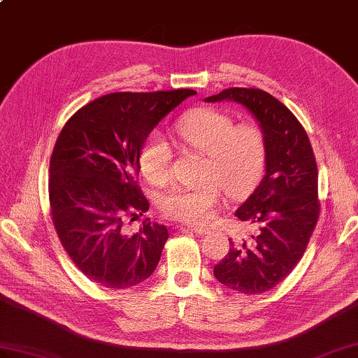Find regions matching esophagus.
<instances>
[{
    "mask_svg": "<svg viewBox=\"0 0 358 358\" xmlns=\"http://www.w3.org/2000/svg\"><path fill=\"white\" fill-rule=\"evenodd\" d=\"M191 231H193V232H196L197 235H206L209 231L208 229H205V228H199V226H191V228H189Z\"/></svg>",
    "mask_w": 358,
    "mask_h": 358,
    "instance_id": "esophagus-1",
    "label": "esophagus"
}]
</instances>
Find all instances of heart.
<instances>
[{
    "label": "heart",
    "instance_id": "obj_1",
    "mask_svg": "<svg viewBox=\"0 0 358 358\" xmlns=\"http://www.w3.org/2000/svg\"><path fill=\"white\" fill-rule=\"evenodd\" d=\"M184 143L208 155L205 178L194 187H176L161 197V211L171 220L205 226L222 200V191L232 197L248 194L255 187L266 162V139L255 124L235 126L226 112L202 108L189 112L176 126ZM171 147L159 132L145 139L139 152V167L147 180L165 184L171 176Z\"/></svg>",
    "mask_w": 358,
    "mask_h": 358
}]
</instances>
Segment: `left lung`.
<instances>
[{
	"label": "left lung",
	"mask_w": 358,
	"mask_h": 358,
	"mask_svg": "<svg viewBox=\"0 0 358 358\" xmlns=\"http://www.w3.org/2000/svg\"><path fill=\"white\" fill-rule=\"evenodd\" d=\"M235 101L258 121L266 139V173L235 211L258 234L235 245L219 264L215 280L231 290L258 294L273 289L299 263L319 219L317 165L310 139L289 108L268 92L229 88L205 101Z\"/></svg>",
	"instance_id": "left-lung-1"
}]
</instances>
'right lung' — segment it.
I'll return each instance as SVG.
<instances>
[{
	"label": "right lung",
	"instance_id": "right-lung-1",
	"mask_svg": "<svg viewBox=\"0 0 358 358\" xmlns=\"http://www.w3.org/2000/svg\"><path fill=\"white\" fill-rule=\"evenodd\" d=\"M193 90L113 92L66 121L50 159L53 224L69 258L90 280L129 289L159 263L169 231L145 219L134 235L126 215H143L149 200L136 184L139 152L159 121Z\"/></svg>",
	"mask_w": 358,
	"mask_h": 358
}]
</instances>
